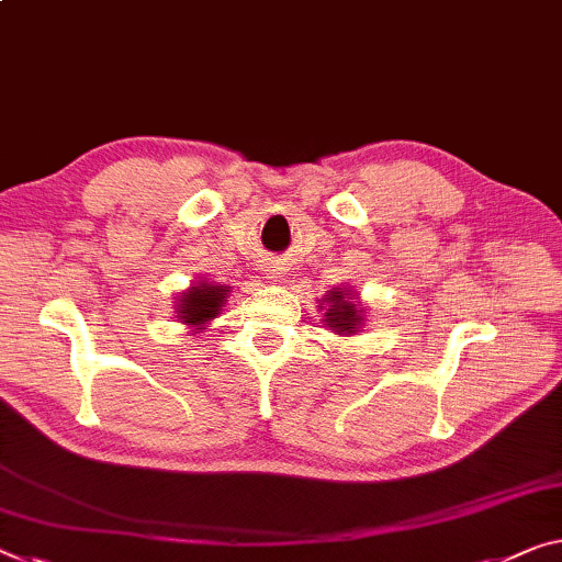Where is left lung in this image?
<instances>
[{
	"mask_svg": "<svg viewBox=\"0 0 562 562\" xmlns=\"http://www.w3.org/2000/svg\"><path fill=\"white\" fill-rule=\"evenodd\" d=\"M349 296V293H347ZM347 296H344V291H331V308L326 311V324L331 326L334 331H357V326L361 324V316H359V308L357 304H351V301H347Z\"/></svg>",
	"mask_w": 562,
	"mask_h": 562,
	"instance_id": "8db88e82",
	"label": "left lung"
}]
</instances>
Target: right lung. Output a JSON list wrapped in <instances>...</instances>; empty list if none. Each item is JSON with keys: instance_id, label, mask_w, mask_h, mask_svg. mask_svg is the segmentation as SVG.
Here are the masks:
<instances>
[{"instance_id": "right-lung-1", "label": "right lung", "mask_w": 562, "mask_h": 562, "mask_svg": "<svg viewBox=\"0 0 562 562\" xmlns=\"http://www.w3.org/2000/svg\"><path fill=\"white\" fill-rule=\"evenodd\" d=\"M228 286H211V283H201V286H193L188 293H183L178 306V316L183 324H203L211 322V318L218 314L223 301H226Z\"/></svg>"}]
</instances>
